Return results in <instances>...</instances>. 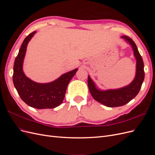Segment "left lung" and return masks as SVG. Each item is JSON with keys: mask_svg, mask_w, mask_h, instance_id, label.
<instances>
[{"mask_svg": "<svg viewBox=\"0 0 155 155\" xmlns=\"http://www.w3.org/2000/svg\"><path fill=\"white\" fill-rule=\"evenodd\" d=\"M121 37L132 46L137 60L136 74L133 81L128 85L120 88L101 90L97 87L90 76H88V86L92 96L95 100L108 107L123 106L132 100L138 94L144 80L143 62L137 45L129 37L123 35Z\"/></svg>", "mask_w": 155, "mask_h": 155, "instance_id": "8db88e82", "label": "left lung"}]
</instances>
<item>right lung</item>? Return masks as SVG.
Listing matches in <instances>:
<instances>
[{
	"label": "right lung",
	"mask_w": 155,
	"mask_h": 155,
	"mask_svg": "<svg viewBox=\"0 0 155 155\" xmlns=\"http://www.w3.org/2000/svg\"><path fill=\"white\" fill-rule=\"evenodd\" d=\"M35 33H31L22 42L13 65V82L21 100L28 105L37 109H53L62 104L68 83L78 69L46 83H37L26 77L23 72V63L28 44Z\"/></svg>",
	"instance_id": "1"
}]
</instances>
